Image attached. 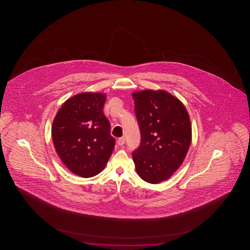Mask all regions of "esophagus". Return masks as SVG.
I'll return each instance as SVG.
<instances>
[{
    "label": "esophagus",
    "mask_w": 250,
    "mask_h": 250,
    "mask_svg": "<svg viewBox=\"0 0 250 250\" xmlns=\"http://www.w3.org/2000/svg\"><path fill=\"white\" fill-rule=\"evenodd\" d=\"M117 143H118V144H119L120 146H123L125 143V138L124 137H120V138L118 139V141H117Z\"/></svg>",
    "instance_id": "34e87169"
}]
</instances>
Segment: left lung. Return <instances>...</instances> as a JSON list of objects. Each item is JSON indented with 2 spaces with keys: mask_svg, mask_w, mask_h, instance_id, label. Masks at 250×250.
<instances>
[{
  "mask_svg": "<svg viewBox=\"0 0 250 250\" xmlns=\"http://www.w3.org/2000/svg\"><path fill=\"white\" fill-rule=\"evenodd\" d=\"M141 143L132 153L144 181L159 184L171 177L185 160L191 143V124L184 104L163 90L132 94Z\"/></svg>",
  "mask_w": 250,
  "mask_h": 250,
  "instance_id": "obj_1",
  "label": "left lung"
}]
</instances>
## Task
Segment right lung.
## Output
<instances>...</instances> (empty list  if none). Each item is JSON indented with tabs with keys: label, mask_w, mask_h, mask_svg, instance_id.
<instances>
[{
	"label": "right lung",
	"mask_w": 250,
	"mask_h": 250,
	"mask_svg": "<svg viewBox=\"0 0 250 250\" xmlns=\"http://www.w3.org/2000/svg\"><path fill=\"white\" fill-rule=\"evenodd\" d=\"M106 96L81 93L67 100L55 116L52 138L62 162L74 174L90 178L105 167L115 139L103 113Z\"/></svg>",
	"instance_id": "obj_1"
}]
</instances>
